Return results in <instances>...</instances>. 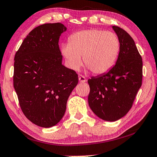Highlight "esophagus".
Segmentation results:
<instances>
[{
	"label": "esophagus",
	"instance_id": "obj_1",
	"mask_svg": "<svg viewBox=\"0 0 157 157\" xmlns=\"http://www.w3.org/2000/svg\"><path fill=\"white\" fill-rule=\"evenodd\" d=\"M78 79H79V82H82V83H84V82H85L86 81V78H84V77L83 75H79Z\"/></svg>",
	"mask_w": 157,
	"mask_h": 157
}]
</instances>
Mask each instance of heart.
Wrapping results in <instances>:
<instances>
[{
    "label": "heart",
    "mask_w": 157,
    "mask_h": 157,
    "mask_svg": "<svg viewBox=\"0 0 157 157\" xmlns=\"http://www.w3.org/2000/svg\"><path fill=\"white\" fill-rule=\"evenodd\" d=\"M120 44L113 32L100 29L78 31L69 38V44L61 47V53L68 66L78 70L84 65L94 74H103L112 68L117 59Z\"/></svg>",
    "instance_id": "1"
}]
</instances>
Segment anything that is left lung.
Masks as SVG:
<instances>
[{
  "label": "left lung",
  "instance_id": "left-lung-1",
  "mask_svg": "<svg viewBox=\"0 0 157 157\" xmlns=\"http://www.w3.org/2000/svg\"><path fill=\"white\" fill-rule=\"evenodd\" d=\"M113 29L120 48L117 62L107 73L88 79L89 107L105 121H114L127 114L142 85L143 61L135 42L119 26Z\"/></svg>",
  "mask_w": 157,
  "mask_h": 157
}]
</instances>
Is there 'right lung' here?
I'll list each match as a JSON object with an SVG mask.
<instances>
[{"label":"right lung","instance_id":"right-lung-1","mask_svg":"<svg viewBox=\"0 0 157 157\" xmlns=\"http://www.w3.org/2000/svg\"><path fill=\"white\" fill-rule=\"evenodd\" d=\"M66 27L44 24L30 32L16 52L14 88L26 117L49 128L60 121L67 101L78 83L76 72L62 64L59 40Z\"/></svg>","mask_w":157,"mask_h":157}]
</instances>
